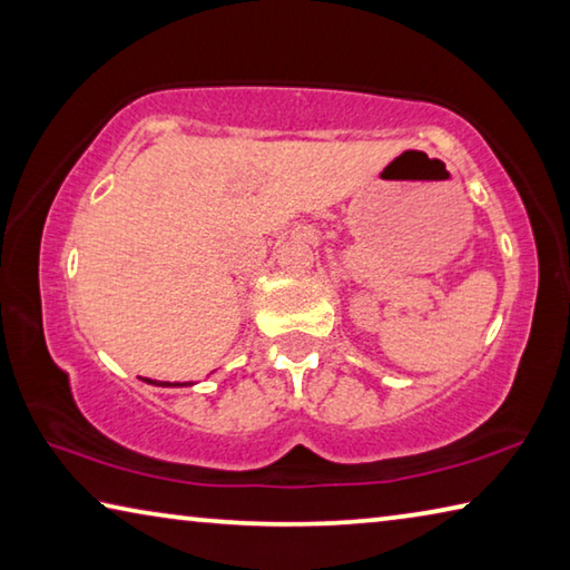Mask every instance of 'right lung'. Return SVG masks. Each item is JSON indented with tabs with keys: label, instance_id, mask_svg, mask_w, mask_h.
I'll return each mask as SVG.
<instances>
[{
	"label": "right lung",
	"instance_id": "add662e5",
	"mask_svg": "<svg viewBox=\"0 0 570 570\" xmlns=\"http://www.w3.org/2000/svg\"><path fill=\"white\" fill-rule=\"evenodd\" d=\"M142 382H148V384H156V387H190L193 382H156V380H142Z\"/></svg>",
	"mask_w": 570,
	"mask_h": 570
}]
</instances>
